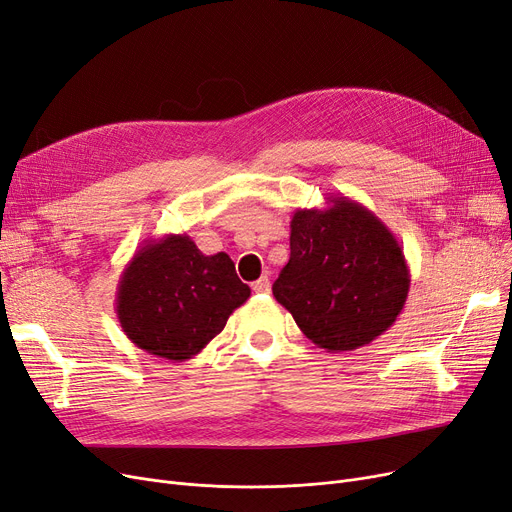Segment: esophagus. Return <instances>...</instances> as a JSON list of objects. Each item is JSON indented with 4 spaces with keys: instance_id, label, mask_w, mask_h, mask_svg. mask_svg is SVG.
<instances>
[{
    "instance_id": "obj_1",
    "label": "esophagus",
    "mask_w": 512,
    "mask_h": 512,
    "mask_svg": "<svg viewBox=\"0 0 512 512\" xmlns=\"http://www.w3.org/2000/svg\"><path fill=\"white\" fill-rule=\"evenodd\" d=\"M251 286H253L255 293H270V278L268 276H261Z\"/></svg>"
}]
</instances>
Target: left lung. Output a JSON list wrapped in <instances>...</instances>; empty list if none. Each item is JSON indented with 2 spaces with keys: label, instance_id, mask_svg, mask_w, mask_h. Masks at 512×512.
Listing matches in <instances>:
<instances>
[{
  "label": "left lung",
  "instance_id": "obj_1",
  "mask_svg": "<svg viewBox=\"0 0 512 512\" xmlns=\"http://www.w3.org/2000/svg\"><path fill=\"white\" fill-rule=\"evenodd\" d=\"M410 270L393 232L364 205L330 196L326 209H297L291 259L272 286L303 335L339 353L389 330L408 299Z\"/></svg>",
  "mask_w": 512,
  "mask_h": 512
}]
</instances>
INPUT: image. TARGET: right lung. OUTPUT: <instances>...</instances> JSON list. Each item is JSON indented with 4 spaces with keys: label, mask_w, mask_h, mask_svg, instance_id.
<instances>
[{
    "label": "right lung",
    "mask_w": 512,
    "mask_h": 512,
    "mask_svg": "<svg viewBox=\"0 0 512 512\" xmlns=\"http://www.w3.org/2000/svg\"><path fill=\"white\" fill-rule=\"evenodd\" d=\"M251 288L226 253L203 255L186 234L148 238L117 284L127 339L157 358L186 362L224 330Z\"/></svg>",
    "instance_id": "right-lung-1"
}]
</instances>
